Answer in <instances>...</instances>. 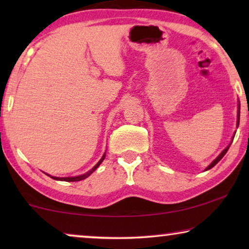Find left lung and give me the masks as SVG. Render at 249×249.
I'll return each instance as SVG.
<instances>
[{
    "label": "left lung",
    "mask_w": 249,
    "mask_h": 249,
    "mask_svg": "<svg viewBox=\"0 0 249 249\" xmlns=\"http://www.w3.org/2000/svg\"><path fill=\"white\" fill-rule=\"evenodd\" d=\"M239 118H240V102H239V101H238V112H237V128H238V125H239ZM234 135H236V132H234V134H233V136H232V139H231L230 144H229V145H228V146H227V147H226V148H224V149H223V151L220 153V154H219V156H217V158H216L215 160H213V161H212V163H211V164H210L209 166H207V168H206L205 170H204V171H207V170L212 169V168H213V166H214V165H215V164H217V162H219V161H220V160H221V159H222L224 155H226V153L228 152V149H229V147H230L231 142H232V141H233V138H234Z\"/></svg>",
    "instance_id": "obj_1"
}]
</instances>
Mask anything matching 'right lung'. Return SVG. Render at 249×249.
<instances>
[{"mask_svg":"<svg viewBox=\"0 0 249 249\" xmlns=\"http://www.w3.org/2000/svg\"><path fill=\"white\" fill-rule=\"evenodd\" d=\"M107 153V152H105ZM105 153L103 154V156H102V159L100 160V161L97 162V164L95 165V166H93V168H91L89 171L88 172H86V173H84V175H80V176H76V177H63V178H60V177H54V176H51V175H49V173H46L47 176L49 177H51V178L52 179H54V180H60V181H68V182H71V181H80V180H84V179H86V178H88V177H89L91 173H93L95 170H96L98 166H100V164L102 162L104 161V159H105Z\"/></svg>","mask_w":249,"mask_h":249,"instance_id":"add662e5","label":"right lung"}]
</instances>
